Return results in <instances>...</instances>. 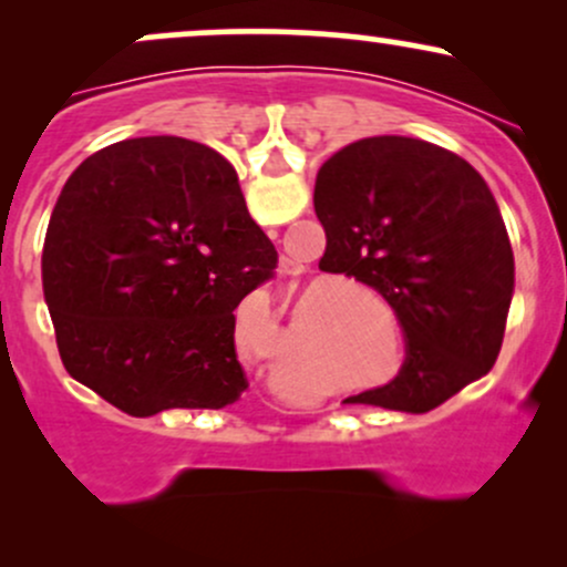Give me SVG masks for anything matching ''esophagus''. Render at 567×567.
Returning a JSON list of instances; mask_svg holds the SVG:
<instances>
[{"instance_id":"34e87169","label":"esophagus","mask_w":567,"mask_h":567,"mask_svg":"<svg viewBox=\"0 0 567 567\" xmlns=\"http://www.w3.org/2000/svg\"><path fill=\"white\" fill-rule=\"evenodd\" d=\"M282 271H288V275H296V271H292V261H282Z\"/></svg>"}]
</instances>
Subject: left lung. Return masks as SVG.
<instances>
[{
    "instance_id": "obj_1",
    "label": "left lung",
    "mask_w": 567,
    "mask_h": 567,
    "mask_svg": "<svg viewBox=\"0 0 567 567\" xmlns=\"http://www.w3.org/2000/svg\"><path fill=\"white\" fill-rule=\"evenodd\" d=\"M322 271L360 279L392 306L405 362L386 386L347 402L426 413L496 365L514 256L491 188L434 143L375 135L317 173Z\"/></svg>"
}]
</instances>
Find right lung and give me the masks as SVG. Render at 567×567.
I'll use <instances>...</instances> for the list:
<instances>
[{"label":"right lung","instance_id":"obj_1","mask_svg":"<svg viewBox=\"0 0 567 567\" xmlns=\"http://www.w3.org/2000/svg\"><path fill=\"white\" fill-rule=\"evenodd\" d=\"M275 269L218 152L175 135L112 143L71 173L44 237L63 368L135 419L231 405L247 389L234 309Z\"/></svg>","mask_w":567,"mask_h":567}]
</instances>
